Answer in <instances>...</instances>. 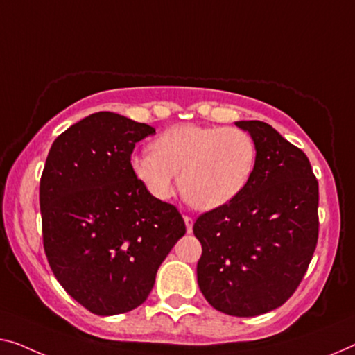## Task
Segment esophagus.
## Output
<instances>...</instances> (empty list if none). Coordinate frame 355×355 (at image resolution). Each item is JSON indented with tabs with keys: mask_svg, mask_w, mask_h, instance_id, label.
<instances>
[{
	"mask_svg": "<svg viewBox=\"0 0 355 355\" xmlns=\"http://www.w3.org/2000/svg\"><path fill=\"white\" fill-rule=\"evenodd\" d=\"M184 220V226H187V232L188 234H191L193 232V218H189V216H183Z\"/></svg>",
	"mask_w": 355,
	"mask_h": 355,
	"instance_id": "esophagus-1",
	"label": "esophagus"
}]
</instances>
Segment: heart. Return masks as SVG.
I'll return each mask as SVG.
<instances>
[{
	"instance_id": "obj_1",
	"label": "heart",
	"mask_w": 355,
	"mask_h": 355,
	"mask_svg": "<svg viewBox=\"0 0 355 355\" xmlns=\"http://www.w3.org/2000/svg\"><path fill=\"white\" fill-rule=\"evenodd\" d=\"M153 151L134 153L130 172L156 200H167L180 189L199 210H215L232 202L250 182L257 145L237 127L175 125L153 141Z\"/></svg>"
}]
</instances>
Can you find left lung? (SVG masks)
Returning <instances> with one entry per match:
<instances>
[{
	"label": "left lung",
	"mask_w": 355,
	"mask_h": 355,
	"mask_svg": "<svg viewBox=\"0 0 355 355\" xmlns=\"http://www.w3.org/2000/svg\"><path fill=\"white\" fill-rule=\"evenodd\" d=\"M255 140L250 182L193 226L202 244L198 284L216 311L253 317L279 308L298 287L319 236V183L308 156L261 121H236Z\"/></svg>",
	"instance_id": "obj_1"
}]
</instances>
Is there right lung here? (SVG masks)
Returning a JSON list of instances; mask_svg holds the SVG:
<instances>
[{
    "instance_id": "obj_1",
    "label": "right lung",
    "mask_w": 355,
    "mask_h": 355,
    "mask_svg": "<svg viewBox=\"0 0 355 355\" xmlns=\"http://www.w3.org/2000/svg\"><path fill=\"white\" fill-rule=\"evenodd\" d=\"M155 127L98 111L57 137L40 182L42 242L55 279L97 315L129 313L187 228L130 172L137 141Z\"/></svg>"
}]
</instances>
